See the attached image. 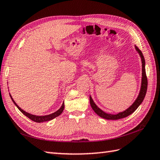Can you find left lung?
Segmentation results:
<instances>
[{
  "label": "left lung",
  "instance_id": "8db88e82",
  "mask_svg": "<svg viewBox=\"0 0 160 160\" xmlns=\"http://www.w3.org/2000/svg\"><path fill=\"white\" fill-rule=\"evenodd\" d=\"M135 49L137 52V53L139 54L140 58L141 60V63H142V74H141V87H140V90L139 93L137 96V99H135V101L133 102L130 107H129L125 111H121V112H119L116 114H111L104 112V111H102L101 108H99L96 104L93 101L92 98L91 96L90 95V106H91L92 110L95 111V113L100 116L102 118L107 119V120H118L123 118H125L130 115L133 112L136 111L137 108L140 106V104L142 103L144 98H145L146 91H147V87H148V80L146 77V69H145V59H144V57L143 56L142 52H141V50L138 49V48L134 45Z\"/></svg>",
  "mask_w": 160,
  "mask_h": 160
}]
</instances>
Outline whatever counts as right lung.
Listing matches in <instances>:
<instances>
[{
    "instance_id": "obj_1",
    "label": "right lung",
    "mask_w": 160,
    "mask_h": 160,
    "mask_svg": "<svg viewBox=\"0 0 160 160\" xmlns=\"http://www.w3.org/2000/svg\"><path fill=\"white\" fill-rule=\"evenodd\" d=\"M10 96L11 99H12V102H14V104H15V106H16L18 108V109H19L23 114H24V115H25L26 117H28V118H30L31 120H32V121L36 122H46V121H49V120H52L53 118H55L58 117V116L61 115V114L62 113L63 110H64L65 104H64V102H63V103L62 104V106L61 107V108H60L58 110H57L56 111H55L54 113L49 114V115H45V116H35V115H33V114L26 112V111L22 109V108H21L17 104L16 102H14L12 97V95H10Z\"/></svg>"
}]
</instances>
